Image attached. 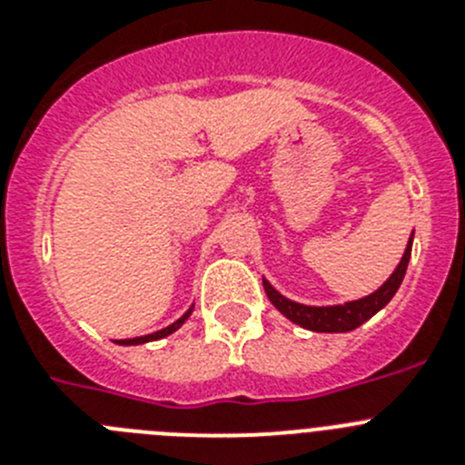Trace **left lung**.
Segmentation results:
<instances>
[{
    "instance_id": "left-lung-1",
    "label": "left lung",
    "mask_w": 465,
    "mask_h": 465,
    "mask_svg": "<svg viewBox=\"0 0 465 465\" xmlns=\"http://www.w3.org/2000/svg\"><path fill=\"white\" fill-rule=\"evenodd\" d=\"M412 240L414 232L410 235L405 253H402L401 262L396 265L391 277L386 279L380 289L372 291L371 295H365V298L349 300V302H342V305H302V302H295V300L279 293L265 277H262V289L268 293L270 302H272L289 322H293L295 326L307 328V331L314 332H349L354 331V328H359L361 323L368 322V319H372L377 312L384 310V307L391 302L396 291L401 289L402 277L408 272L410 253H412Z\"/></svg>"
}]
</instances>
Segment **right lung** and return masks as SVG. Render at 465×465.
I'll use <instances>...</instances> for the list:
<instances>
[{"label": "right lung", "mask_w": 465, "mask_h": 465, "mask_svg": "<svg viewBox=\"0 0 465 465\" xmlns=\"http://www.w3.org/2000/svg\"><path fill=\"white\" fill-rule=\"evenodd\" d=\"M193 307H195V305H191V310H188L186 314H183V316H179V319H176L174 323H170V326H167V328H160V331H155V332H149V335H139V338L116 340V342H118V344H123V347H134V344H146V342H155V340H163V338H167V335H172V332H176V331H179V328L183 326V323L188 322V316L193 314Z\"/></svg>", "instance_id": "add662e5"}]
</instances>
